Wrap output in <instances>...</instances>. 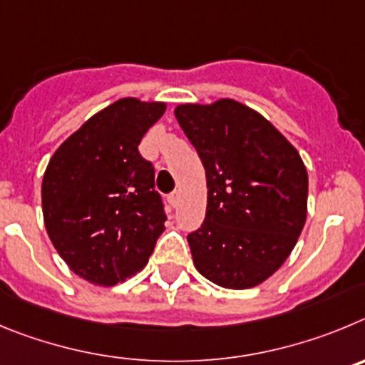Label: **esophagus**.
Listing matches in <instances>:
<instances>
[{"label":"esophagus","instance_id":"esophagus-1","mask_svg":"<svg viewBox=\"0 0 365 365\" xmlns=\"http://www.w3.org/2000/svg\"><path fill=\"white\" fill-rule=\"evenodd\" d=\"M169 202H170V205H173V207L178 205V202H180V192H178V190H175V192H170V195H169Z\"/></svg>","mask_w":365,"mask_h":365}]
</instances>
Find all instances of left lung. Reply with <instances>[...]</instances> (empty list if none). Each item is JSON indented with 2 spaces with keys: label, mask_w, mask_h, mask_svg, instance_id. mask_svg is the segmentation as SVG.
<instances>
[{
  "label": "left lung",
  "mask_w": 365,
  "mask_h": 365,
  "mask_svg": "<svg viewBox=\"0 0 365 365\" xmlns=\"http://www.w3.org/2000/svg\"><path fill=\"white\" fill-rule=\"evenodd\" d=\"M205 169L207 211L187 235L200 274L227 289L262 284L293 251L307 215V170L274 127L235 100L180 105Z\"/></svg>",
  "instance_id": "1"
}]
</instances>
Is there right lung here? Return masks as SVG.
Here are the masks:
<instances>
[{
	"mask_svg": "<svg viewBox=\"0 0 365 365\" xmlns=\"http://www.w3.org/2000/svg\"><path fill=\"white\" fill-rule=\"evenodd\" d=\"M163 110L134 98L114 101L65 140L45 170L48 238L93 284L114 285L142 271L165 229L154 165L138 150Z\"/></svg>",
	"mask_w": 365,
	"mask_h": 365,
	"instance_id": "obj_1",
	"label": "right lung"
}]
</instances>
